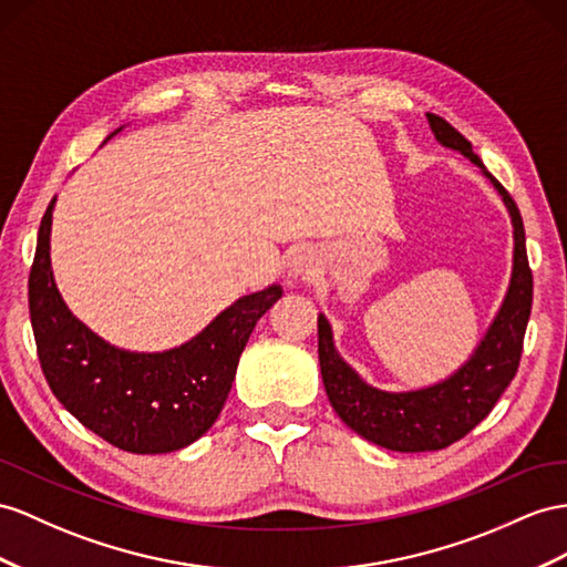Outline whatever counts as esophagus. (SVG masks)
<instances>
[{"label": "esophagus", "instance_id": "34e87169", "mask_svg": "<svg viewBox=\"0 0 567 567\" xmlns=\"http://www.w3.org/2000/svg\"><path fill=\"white\" fill-rule=\"evenodd\" d=\"M316 266H318L316 254L311 249H307V246H297V249L289 254L287 272H289V278L303 280V278H311V275L316 272Z\"/></svg>", "mask_w": 567, "mask_h": 567}]
</instances>
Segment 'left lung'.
Here are the masks:
<instances>
[{
    "label": "left lung",
    "instance_id": "left-lung-1",
    "mask_svg": "<svg viewBox=\"0 0 567 567\" xmlns=\"http://www.w3.org/2000/svg\"><path fill=\"white\" fill-rule=\"evenodd\" d=\"M429 126L443 148L464 155L482 169L501 194L513 223V272L505 297L462 367L443 381L416 390H383L367 383L340 357L332 328L318 313V361L332 410L361 439L398 453H426L443 450L467 435L515 379L522 354V340L532 311V270L525 246V225L511 194L484 167L472 151V143L439 114H426Z\"/></svg>",
    "mask_w": 567,
    "mask_h": 567
}]
</instances>
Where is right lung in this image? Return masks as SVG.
Segmentation results:
<instances>
[{
    "instance_id": "right-lung-1",
    "label": "right lung",
    "mask_w": 567,
    "mask_h": 567,
    "mask_svg": "<svg viewBox=\"0 0 567 567\" xmlns=\"http://www.w3.org/2000/svg\"><path fill=\"white\" fill-rule=\"evenodd\" d=\"M54 203L56 196L42 215L28 278L38 357L54 398L126 453L163 455L192 445L220 416L244 347L258 318L282 297V285L239 297L172 350H122L79 321L56 289L50 258Z\"/></svg>"
}]
</instances>
